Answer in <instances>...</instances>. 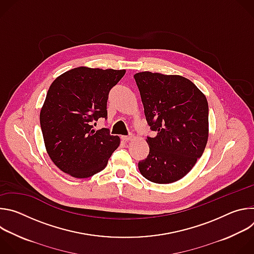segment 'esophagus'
Here are the masks:
<instances>
[{
  "label": "esophagus",
  "mask_w": 254,
  "mask_h": 254,
  "mask_svg": "<svg viewBox=\"0 0 254 254\" xmlns=\"http://www.w3.org/2000/svg\"><path fill=\"white\" fill-rule=\"evenodd\" d=\"M131 137H132L131 134H129V135H122V136H121V138H122L124 141L129 140V139H131Z\"/></svg>",
  "instance_id": "esophagus-1"
}]
</instances>
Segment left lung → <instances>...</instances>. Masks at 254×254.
I'll list each match as a JSON object with an SVG mask.
<instances>
[{"instance_id": "1", "label": "left lung", "mask_w": 254, "mask_h": 254, "mask_svg": "<svg viewBox=\"0 0 254 254\" xmlns=\"http://www.w3.org/2000/svg\"><path fill=\"white\" fill-rule=\"evenodd\" d=\"M154 137L150 153L138 162L151 182L169 184L185 177L201 158L208 140L209 108L206 96L189 79L150 71L134 74Z\"/></svg>"}]
</instances>
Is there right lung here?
<instances>
[{
	"instance_id": "1",
	"label": "right lung",
	"mask_w": 254,
	"mask_h": 254,
	"mask_svg": "<svg viewBox=\"0 0 254 254\" xmlns=\"http://www.w3.org/2000/svg\"><path fill=\"white\" fill-rule=\"evenodd\" d=\"M126 70L77 67L50 85L40 113L47 153L64 173L88 178L102 171L121 139L110 129L94 130L92 123L107 119L110 90Z\"/></svg>"
}]
</instances>
